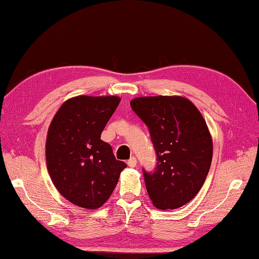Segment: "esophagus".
Listing matches in <instances>:
<instances>
[{"mask_svg":"<svg viewBox=\"0 0 259 259\" xmlns=\"http://www.w3.org/2000/svg\"><path fill=\"white\" fill-rule=\"evenodd\" d=\"M136 163H138V161H136V158H135V157H132V158L127 161L128 167H131V168H134L135 165H136Z\"/></svg>","mask_w":259,"mask_h":259,"instance_id":"1","label":"esophagus"}]
</instances>
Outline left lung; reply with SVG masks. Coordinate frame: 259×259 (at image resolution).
<instances>
[{
  "mask_svg": "<svg viewBox=\"0 0 259 259\" xmlns=\"http://www.w3.org/2000/svg\"><path fill=\"white\" fill-rule=\"evenodd\" d=\"M131 107L149 127L157 152L155 171H143L152 204L160 209L182 207L196 196L211 167L213 141L205 119L180 96L139 97Z\"/></svg>",
  "mask_w": 259,
  "mask_h": 259,
  "instance_id": "left-lung-1",
  "label": "left lung"
}]
</instances>
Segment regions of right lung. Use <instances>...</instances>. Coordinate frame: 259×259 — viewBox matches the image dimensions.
I'll use <instances>...</instances> for the list:
<instances>
[{"label":"right lung","instance_id":"add662e5","mask_svg":"<svg viewBox=\"0 0 259 259\" xmlns=\"http://www.w3.org/2000/svg\"><path fill=\"white\" fill-rule=\"evenodd\" d=\"M119 102L117 96L73 97L63 102L48 127L47 170L62 196L76 206L104 205L126 168L100 140Z\"/></svg>","mask_w":259,"mask_h":259}]
</instances>
